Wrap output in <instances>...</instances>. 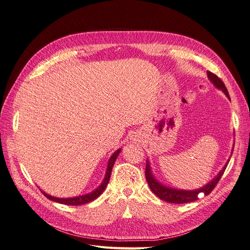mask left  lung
Wrapping results in <instances>:
<instances>
[{
    "instance_id": "left-lung-1",
    "label": "left lung",
    "mask_w": 250,
    "mask_h": 250,
    "mask_svg": "<svg viewBox=\"0 0 250 250\" xmlns=\"http://www.w3.org/2000/svg\"><path fill=\"white\" fill-rule=\"evenodd\" d=\"M208 76L209 80L214 83V85L216 87H218V88L222 89L223 92H224V94L228 96V98L229 99V92H228V88H226L223 81L220 78H219L217 75H215L214 73H211L209 71H208ZM228 164H229V162H228ZM228 164L224 166V168L220 172H219L218 175L213 180H211L210 183H208L207 186H204L203 188H200L199 190H195V191L175 190V188H168V187H165V186L161 185L153 177L152 173H151L150 166H149L148 161L146 163L145 175H146L147 183L149 185V188H151V191H152L157 196L158 198H161L164 201L171 202V203H188V202H192V201L197 200L201 195L208 196V194H210V192L214 190L215 187L219 183V180H220V178L222 177L226 167H228Z\"/></svg>"
}]
</instances>
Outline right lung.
<instances>
[{
    "label": "right lung",
    "instance_id": "add662e5",
    "mask_svg": "<svg viewBox=\"0 0 250 250\" xmlns=\"http://www.w3.org/2000/svg\"><path fill=\"white\" fill-rule=\"evenodd\" d=\"M121 149L117 150L115 153L111 155V157L109 158V162L107 165V170H106V175H105V178L103 180V183L98 187L95 191H93L92 193L89 194H85V195H82V196H78V197H73V198H56V197H53L51 195H48L44 192L42 191V193L46 196V197L52 201H55L58 203H62V204H66V206H81V204H85L88 203L90 201L95 200L96 198L99 197V196L102 194V192L105 190V188L108 185V181L110 178V174H111V170L113 167V164H115L117 157L120 153Z\"/></svg>",
    "mask_w": 250,
    "mask_h": 250
}]
</instances>
